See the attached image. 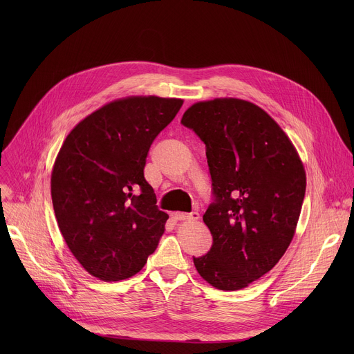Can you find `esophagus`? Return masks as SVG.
<instances>
[{
    "mask_svg": "<svg viewBox=\"0 0 354 354\" xmlns=\"http://www.w3.org/2000/svg\"><path fill=\"white\" fill-rule=\"evenodd\" d=\"M172 216L176 220H180V221H197L200 218L197 212H193V213H174Z\"/></svg>",
    "mask_w": 354,
    "mask_h": 354,
    "instance_id": "1",
    "label": "esophagus"
}]
</instances>
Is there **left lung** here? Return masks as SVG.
Here are the masks:
<instances>
[{
	"label": "left lung",
	"mask_w": 354,
	"mask_h": 354,
	"mask_svg": "<svg viewBox=\"0 0 354 354\" xmlns=\"http://www.w3.org/2000/svg\"><path fill=\"white\" fill-rule=\"evenodd\" d=\"M180 122L206 144L216 197L203 216L213 245L193 263L218 290L245 288L276 266L295 234L304 165L283 129L249 100L196 102Z\"/></svg>",
	"instance_id": "1"
}]
</instances>
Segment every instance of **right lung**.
Instances as JSON below:
<instances>
[{"label": "right lung", "mask_w": 354, "mask_h": 354, "mask_svg": "<svg viewBox=\"0 0 354 354\" xmlns=\"http://www.w3.org/2000/svg\"><path fill=\"white\" fill-rule=\"evenodd\" d=\"M178 97L127 96L99 108L66 137L52 171V201L74 258L93 277L138 273L168 214L144 179L148 149L176 116Z\"/></svg>", "instance_id": "obj_1"}]
</instances>
